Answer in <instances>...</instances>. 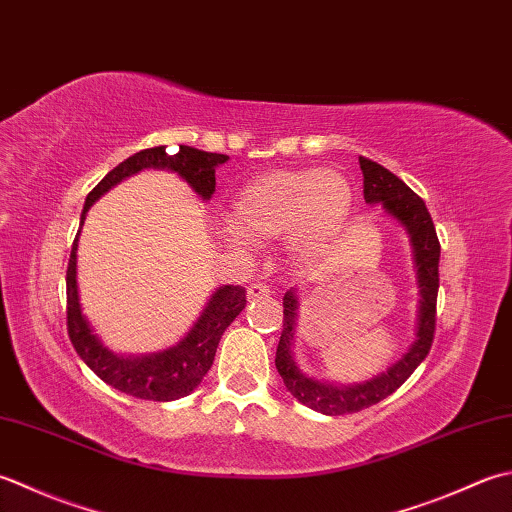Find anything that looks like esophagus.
<instances>
[{
	"label": "esophagus",
	"mask_w": 512,
	"mask_h": 512,
	"mask_svg": "<svg viewBox=\"0 0 512 512\" xmlns=\"http://www.w3.org/2000/svg\"><path fill=\"white\" fill-rule=\"evenodd\" d=\"M271 294V289L267 283H252L247 287V296L249 300H260V298H267Z\"/></svg>",
	"instance_id": "34e87169"
}]
</instances>
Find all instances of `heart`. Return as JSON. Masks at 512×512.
I'll list each match as a JSON object with an SVG mask.
<instances>
[{
	"mask_svg": "<svg viewBox=\"0 0 512 512\" xmlns=\"http://www.w3.org/2000/svg\"><path fill=\"white\" fill-rule=\"evenodd\" d=\"M351 201V185L336 170L267 172L238 192L227 225L238 245L289 234L296 254L316 256L342 232Z\"/></svg>",
	"mask_w": 512,
	"mask_h": 512,
	"instance_id": "b5f03b06",
	"label": "heart"
}]
</instances>
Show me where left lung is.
<instances>
[{"mask_svg":"<svg viewBox=\"0 0 512 512\" xmlns=\"http://www.w3.org/2000/svg\"><path fill=\"white\" fill-rule=\"evenodd\" d=\"M360 170L364 176V201L382 203L384 210L393 218H398L411 236L417 283H420L422 294L420 318H417V338L411 344V349L391 369H387V373L364 384H356V387H333V384L307 378L296 367L294 356H291V340H294L298 300L294 289L287 291L283 298V333H280L276 349V369L287 391L298 402L325 415L358 413L389 398L411 378V373L420 367V362L429 356L435 338V307L437 289H440V241H437L433 218L422 198L393 172L382 168L380 163L360 156Z\"/></svg>","mask_w":512,"mask_h":512,"instance_id":"left-lung-1","label":"left lung"}]
</instances>
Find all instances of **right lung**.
Segmentation results:
<instances>
[{"instance_id": "right-lung-1", "label": "right lung", "mask_w": 512, "mask_h": 512, "mask_svg": "<svg viewBox=\"0 0 512 512\" xmlns=\"http://www.w3.org/2000/svg\"><path fill=\"white\" fill-rule=\"evenodd\" d=\"M229 159L227 154L216 152H203L190 148V145H181L179 152L168 154L165 145H156V148L141 150L132 154L130 159L119 163L117 168L108 172L97 183L86 198L81 212V223L86 218V212L97 198L108 192L112 185L123 181L125 176L137 174L145 168H159V170H172L190 183L192 190L207 201L212 198L216 187L214 168ZM81 232V227H79ZM79 232L72 243V252L68 260L66 271V318H68V336L72 347L79 353V358L95 371L99 378L110 384L121 393H128L132 398L139 400H152V402H170L179 400L183 395L192 393L198 384H201L203 375L210 371L216 347L221 342L223 331L229 327V322L245 309V287L225 285L214 291V296L207 302L201 318H198L192 331L176 344V347L154 353V356L143 358H123L117 353L108 351L103 347L101 340L92 333L88 320L83 318L79 307V294H77V241Z\"/></svg>"}]
</instances>
